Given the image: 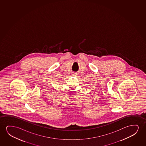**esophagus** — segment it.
<instances>
[{"mask_svg":"<svg viewBox=\"0 0 146 146\" xmlns=\"http://www.w3.org/2000/svg\"><path fill=\"white\" fill-rule=\"evenodd\" d=\"M77 75H78V74L76 72H74V73H73V74H72V75L74 76H77Z\"/></svg>","mask_w":146,"mask_h":146,"instance_id":"1","label":"esophagus"}]
</instances>
